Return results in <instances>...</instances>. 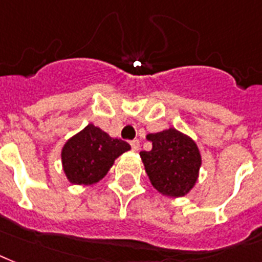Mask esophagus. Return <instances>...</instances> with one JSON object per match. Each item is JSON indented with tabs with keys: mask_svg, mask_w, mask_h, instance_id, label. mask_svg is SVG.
Here are the masks:
<instances>
[{
	"mask_svg": "<svg viewBox=\"0 0 262 262\" xmlns=\"http://www.w3.org/2000/svg\"><path fill=\"white\" fill-rule=\"evenodd\" d=\"M131 147H133L134 151H138V150H139V141H138V139L131 141Z\"/></svg>",
	"mask_w": 262,
	"mask_h": 262,
	"instance_id": "1",
	"label": "esophagus"
}]
</instances>
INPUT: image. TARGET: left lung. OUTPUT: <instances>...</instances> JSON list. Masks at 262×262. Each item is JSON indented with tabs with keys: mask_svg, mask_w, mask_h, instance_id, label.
I'll return each instance as SVG.
<instances>
[{
	"mask_svg": "<svg viewBox=\"0 0 262 262\" xmlns=\"http://www.w3.org/2000/svg\"><path fill=\"white\" fill-rule=\"evenodd\" d=\"M146 139L153 147L139 154L153 187L173 198L188 194L198 180L202 163L195 142L175 128L149 134Z\"/></svg>",
	"mask_w": 262,
	"mask_h": 262,
	"instance_id": "obj_1",
	"label": "left lung"
}]
</instances>
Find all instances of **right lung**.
Listing matches in <instances>:
<instances>
[{
  "label": "right lung",
  "mask_w": 262,
  "mask_h": 262,
  "mask_svg": "<svg viewBox=\"0 0 262 262\" xmlns=\"http://www.w3.org/2000/svg\"><path fill=\"white\" fill-rule=\"evenodd\" d=\"M129 149L127 142L89 124L66 142L61 150L62 169L72 184H94L108 173L115 160Z\"/></svg>",
  "instance_id": "right-lung-1"
}]
</instances>
